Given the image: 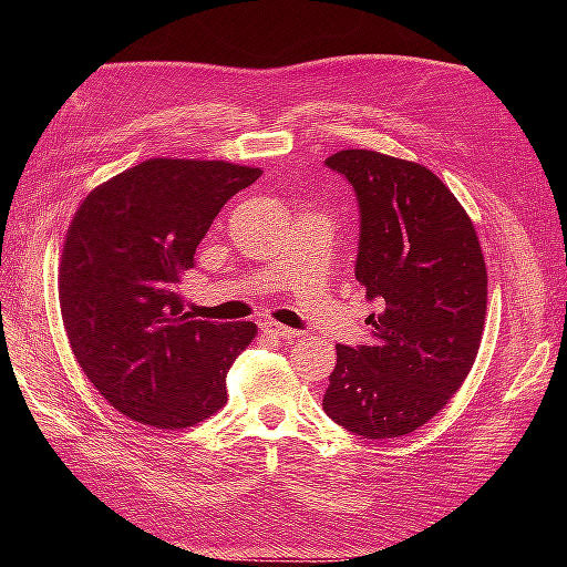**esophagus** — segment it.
<instances>
[{
	"label": "esophagus",
	"instance_id": "34e87169",
	"mask_svg": "<svg viewBox=\"0 0 567 567\" xmlns=\"http://www.w3.org/2000/svg\"><path fill=\"white\" fill-rule=\"evenodd\" d=\"M260 329H262V333H265V336L281 338V340H290V338L300 336V331H296V329H288V326L277 323V321H262V323H260Z\"/></svg>",
	"mask_w": 567,
	"mask_h": 567
}]
</instances>
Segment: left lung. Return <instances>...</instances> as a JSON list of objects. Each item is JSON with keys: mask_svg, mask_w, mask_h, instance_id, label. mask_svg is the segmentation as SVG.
Returning <instances> with one entry per match:
<instances>
[{"mask_svg": "<svg viewBox=\"0 0 567 567\" xmlns=\"http://www.w3.org/2000/svg\"><path fill=\"white\" fill-rule=\"evenodd\" d=\"M326 167L359 205L354 277L367 298L371 346H336L323 411L369 440L402 437L431 421L466 381L487 315V269L475 227L431 169L348 148Z\"/></svg>", "mask_w": 567, "mask_h": 567, "instance_id": "8db88e82", "label": "left lung"}]
</instances>
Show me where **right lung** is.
Returning a JSON list of instances; mask_svg holds the SVG:
<instances>
[{
    "label": "right lung",
    "instance_id": "add662e5",
    "mask_svg": "<svg viewBox=\"0 0 567 567\" xmlns=\"http://www.w3.org/2000/svg\"><path fill=\"white\" fill-rule=\"evenodd\" d=\"M260 175L151 158L82 200L61 255V317L84 375L120 414L179 431L225 406L227 371L257 326L194 319L179 284L221 205Z\"/></svg>",
    "mask_w": 567,
    "mask_h": 567
}]
</instances>
